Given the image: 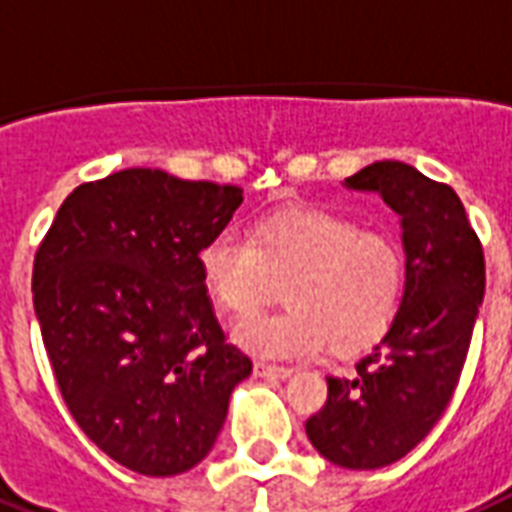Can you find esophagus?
<instances>
[{
    "label": "esophagus",
    "mask_w": 512,
    "mask_h": 512,
    "mask_svg": "<svg viewBox=\"0 0 512 512\" xmlns=\"http://www.w3.org/2000/svg\"><path fill=\"white\" fill-rule=\"evenodd\" d=\"M253 374L261 376V379H288V376L293 374V368H288V366H272V363L256 360V363H253Z\"/></svg>",
    "instance_id": "1"
}]
</instances>
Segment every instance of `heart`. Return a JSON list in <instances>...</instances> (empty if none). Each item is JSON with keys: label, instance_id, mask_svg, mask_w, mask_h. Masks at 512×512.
I'll return each mask as SVG.
<instances>
[{"label": "heart", "instance_id": "1", "mask_svg": "<svg viewBox=\"0 0 512 512\" xmlns=\"http://www.w3.org/2000/svg\"><path fill=\"white\" fill-rule=\"evenodd\" d=\"M202 283L221 310L253 315L280 299L288 310L248 318L235 342L261 358H310L334 347L352 355L379 342L398 320L408 288V253L387 229L355 216L296 205L245 235L224 229L200 251Z\"/></svg>", "mask_w": 512, "mask_h": 512}]
</instances>
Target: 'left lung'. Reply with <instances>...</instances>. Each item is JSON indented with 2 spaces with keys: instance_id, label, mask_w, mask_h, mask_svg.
I'll list each match as a JSON object with an SVG mask.
<instances>
[{
  "instance_id": "obj_1",
  "label": "left lung",
  "mask_w": 512,
  "mask_h": 512,
  "mask_svg": "<svg viewBox=\"0 0 512 512\" xmlns=\"http://www.w3.org/2000/svg\"><path fill=\"white\" fill-rule=\"evenodd\" d=\"M379 192L403 219V310L352 376H328V400L307 419L312 446L347 470L406 457L443 417L465 368L486 288L483 245L449 184L384 160L344 178Z\"/></svg>"
}]
</instances>
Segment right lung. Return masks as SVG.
<instances>
[{
  "label": "right lung",
  "instance_id": "1",
  "mask_svg": "<svg viewBox=\"0 0 512 512\" xmlns=\"http://www.w3.org/2000/svg\"><path fill=\"white\" fill-rule=\"evenodd\" d=\"M243 189L128 168L79 184L34 256V310L79 430L133 473L200 465L251 358L227 342L200 251Z\"/></svg>",
  "mask_w": 512,
  "mask_h": 512
}]
</instances>
